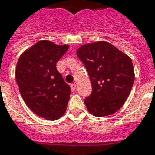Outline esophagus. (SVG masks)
<instances>
[{
    "label": "esophagus",
    "instance_id": "obj_1",
    "mask_svg": "<svg viewBox=\"0 0 155 155\" xmlns=\"http://www.w3.org/2000/svg\"><path fill=\"white\" fill-rule=\"evenodd\" d=\"M71 91H74L76 90V85L74 84H71Z\"/></svg>",
    "mask_w": 155,
    "mask_h": 155
}]
</instances>
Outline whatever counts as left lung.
<instances>
[{"label": "left lung", "instance_id": "left-lung-1", "mask_svg": "<svg viewBox=\"0 0 155 155\" xmlns=\"http://www.w3.org/2000/svg\"><path fill=\"white\" fill-rule=\"evenodd\" d=\"M76 54L92 85L91 94L84 99L88 111L97 117L115 113L126 101L133 86L131 59L105 41L84 45Z\"/></svg>", "mask_w": 155, "mask_h": 155}]
</instances>
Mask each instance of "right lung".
Returning a JSON list of instances; mask_svg holds the SVG:
<instances>
[{
	"label": "right lung",
	"mask_w": 155,
	"mask_h": 155,
	"mask_svg": "<svg viewBox=\"0 0 155 155\" xmlns=\"http://www.w3.org/2000/svg\"><path fill=\"white\" fill-rule=\"evenodd\" d=\"M69 45L41 41L20 56L15 80L23 100L35 114L48 120L61 118L66 110L71 88L56 69Z\"/></svg>",
	"instance_id": "1"
}]
</instances>
